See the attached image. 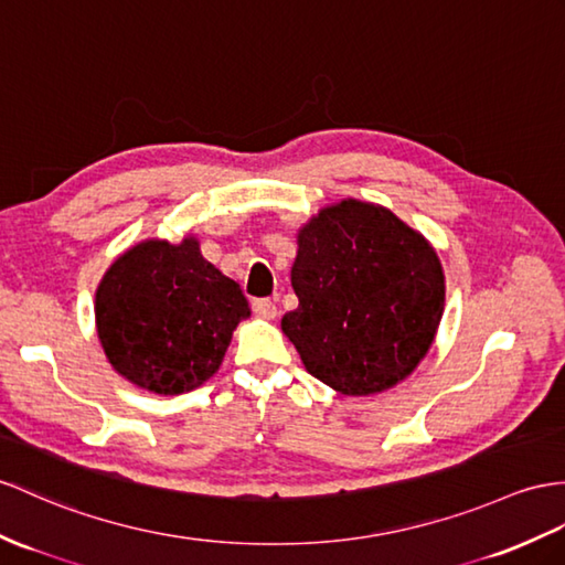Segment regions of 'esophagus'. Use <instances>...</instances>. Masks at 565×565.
<instances>
[{"instance_id":"obj_1","label":"esophagus","mask_w":565,"mask_h":565,"mask_svg":"<svg viewBox=\"0 0 565 565\" xmlns=\"http://www.w3.org/2000/svg\"><path fill=\"white\" fill-rule=\"evenodd\" d=\"M254 313L256 316H260V319H275V316H278V307H275V301H270V299H254Z\"/></svg>"}]
</instances>
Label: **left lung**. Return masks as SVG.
<instances>
[{
  "label": "left lung",
  "mask_w": 565,
  "mask_h": 565,
  "mask_svg": "<svg viewBox=\"0 0 565 565\" xmlns=\"http://www.w3.org/2000/svg\"><path fill=\"white\" fill-rule=\"evenodd\" d=\"M282 316L311 376L342 395H371L405 381L429 352L444 316L446 278L434 246L376 203L345 199L297 235Z\"/></svg>",
  "instance_id": "1"
}]
</instances>
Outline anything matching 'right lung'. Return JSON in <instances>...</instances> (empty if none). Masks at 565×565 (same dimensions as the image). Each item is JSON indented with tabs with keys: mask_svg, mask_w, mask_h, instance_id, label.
Masks as SVG:
<instances>
[{
	"mask_svg": "<svg viewBox=\"0 0 565 565\" xmlns=\"http://www.w3.org/2000/svg\"><path fill=\"white\" fill-rule=\"evenodd\" d=\"M249 313L239 285L201 256L196 237L139 242L107 268L95 292V326L109 364L158 395L209 381L232 330Z\"/></svg>",
	"mask_w": 565,
	"mask_h": 565,
	"instance_id": "add662e5",
	"label": "right lung"
}]
</instances>
